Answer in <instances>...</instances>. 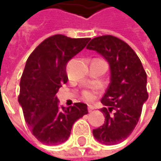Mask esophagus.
Instances as JSON below:
<instances>
[{"label":"esophagus","instance_id":"1","mask_svg":"<svg viewBox=\"0 0 161 161\" xmlns=\"http://www.w3.org/2000/svg\"><path fill=\"white\" fill-rule=\"evenodd\" d=\"M94 107L93 106H91V105H89L88 106V110H89V112H92L93 110H94Z\"/></svg>","mask_w":161,"mask_h":161}]
</instances>
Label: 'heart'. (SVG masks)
<instances>
[{
	"label": "heart",
	"instance_id": "obj_1",
	"mask_svg": "<svg viewBox=\"0 0 161 161\" xmlns=\"http://www.w3.org/2000/svg\"><path fill=\"white\" fill-rule=\"evenodd\" d=\"M94 94H95V91L93 90H85L83 92V97L87 100H91L94 97Z\"/></svg>",
	"mask_w": 161,
	"mask_h": 161
}]
</instances>
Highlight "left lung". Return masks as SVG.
I'll return each mask as SVG.
<instances>
[{
	"label": "left lung",
	"mask_w": 161,
	"mask_h": 161,
	"mask_svg": "<svg viewBox=\"0 0 161 161\" xmlns=\"http://www.w3.org/2000/svg\"><path fill=\"white\" fill-rule=\"evenodd\" d=\"M103 55L110 65L111 80L101 99L105 123L93 135L106 145L120 143L138 124L142 106L148 99L147 74L136 53L120 38L106 35L93 38L87 46Z\"/></svg>",
	"instance_id": "obj_1"
}]
</instances>
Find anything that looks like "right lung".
Wrapping results in <instances>:
<instances>
[{"label":"right lung","mask_w":161,"mask_h":161,"mask_svg":"<svg viewBox=\"0 0 161 161\" xmlns=\"http://www.w3.org/2000/svg\"><path fill=\"white\" fill-rule=\"evenodd\" d=\"M89 41L90 38L54 35L39 44L28 56L18 100L32 134L42 143L57 145L64 142L75 121L88 114L87 105L81 102L60 108L55 95L68 80L67 63Z\"/></svg>","instance_id":"add662e5"}]
</instances>
